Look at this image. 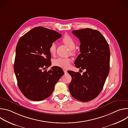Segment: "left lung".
Returning a JSON list of instances; mask_svg holds the SVG:
<instances>
[{
  "mask_svg": "<svg viewBox=\"0 0 128 128\" xmlns=\"http://www.w3.org/2000/svg\"><path fill=\"white\" fill-rule=\"evenodd\" d=\"M61 35L56 31L36 27L18 42L14 71L18 87L30 100L40 101L50 97L61 77V68L48 69L51 59L50 48Z\"/></svg>",
  "mask_w": 128,
  "mask_h": 128,
  "instance_id": "8db88e82",
  "label": "left lung"
}]
</instances>
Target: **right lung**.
<instances>
[{
    "label": "right lung",
    "instance_id": "add662e5",
    "mask_svg": "<svg viewBox=\"0 0 128 128\" xmlns=\"http://www.w3.org/2000/svg\"><path fill=\"white\" fill-rule=\"evenodd\" d=\"M80 41V54L75 61L76 72L69 84L76 99L88 102L96 98L103 88L109 71L110 50L102 34L90 28L72 31Z\"/></svg>",
    "mask_w": 128,
    "mask_h": 128
}]
</instances>
